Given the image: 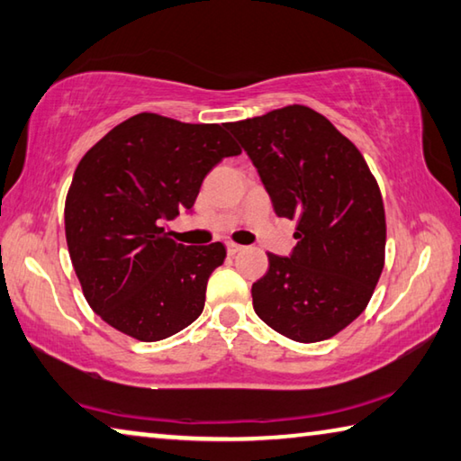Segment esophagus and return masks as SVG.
I'll return each instance as SVG.
<instances>
[{"label":"esophagus","mask_w":461,"mask_h":461,"mask_svg":"<svg viewBox=\"0 0 461 461\" xmlns=\"http://www.w3.org/2000/svg\"><path fill=\"white\" fill-rule=\"evenodd\" d=\"M243 251V247L240 245H237V243H226V253L229 255H237V253H240Z\"/></svg>","instance_id":"1"}]
</instances>
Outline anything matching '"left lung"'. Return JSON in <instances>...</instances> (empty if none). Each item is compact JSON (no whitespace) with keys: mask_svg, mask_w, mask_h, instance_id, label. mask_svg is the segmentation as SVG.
<instances>
[{"mask_svg":"<svg viewBox=\"0 0 461 461\" xmlns=\"http://www.w3.org/2000/svg\"><path fill=\"white\" fill-rule=\"evenodd\" d=\"M251 158L277 216L295 221L289 257L267 253L253 284L265 324L295 342H320L365 312L384 265L381 190L362 153L303 104L226 123Z\"/></svg>","mask_w":461,"mask_h":461,"instance_id":"left-lung-1","label":"left lung"}]
</instances>
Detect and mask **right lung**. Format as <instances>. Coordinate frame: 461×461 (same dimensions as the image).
<instances>
[{"label":"right lung","instance_id":"obj_1","mask_svg":"<svg viewBox=\"0 0 461 461\" xmlns=\"http://www.w3.org/2000/svg\"><path fill=\"white\" fill-rule=\"evenodd\" d=\"M239 153L226 123H180L156 113L123 121L85 153L64 230L86 302L109 326L158 342L200 316L226 249L180 245L161 224L192 210L210 169Z\"/></svg>","mask_w":461,"mask_h":461}]
</instances>
